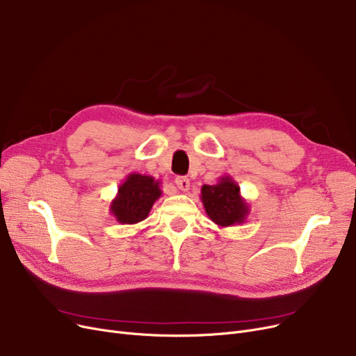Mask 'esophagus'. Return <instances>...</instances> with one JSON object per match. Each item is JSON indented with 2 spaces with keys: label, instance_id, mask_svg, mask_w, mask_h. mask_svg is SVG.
<instances>
[{
  "label": "esophagus",
  "instance_id": "obj_1",
  "mask_svg": "<svg viewBox=\"0 0 356 356\" xmlns=\"http://www.w3.org/2000/svg\"><path fill=\"white\" fill-rule=\"evenodd\" d=\"M175 183H176V186H177L180 191H183V192H188L189 188H191V180H189L188 177H184V176L176 177Z\"/></svg>",
  "mask_w": 356,
  "mask_h": 356
}]
</instances>
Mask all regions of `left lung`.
Masks as SVG:
<instances>
[{"label":"left lung","instance_id":"left-lung-1","mask_svg":"<svg viewBox=\"0 0 356 356\" xmlns=\"http://www.w3.org/2000/svg\"><path fill=\"white\" fill-rule=\"evenodd\" d=\"M200 200L209 218L218 227H233L245 222L250 207L240 193L238 183L231 176H222L218 183L204 184Z\"/></svg>","mask_w":356,"mask_h":356}]
</instances>
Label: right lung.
I'll return each instance as SVG.
<instances>
[{
    "instance_id": "1",
    "label": "right lung",
    "mask_w": 356,
    "mask_h": 356,
    "mask_svg": "<svg viewBox=\"0 0 356 356\" xmlns=\"http://www.w3.org/2000/svg\"><path fill=\"white\" fill-rule=\"evenodd\" d=\"M160 180L151 176L131 173L120 183L111 202V213L119 224L134 225L144 221L154 202L163 195Z\"/></svg>"
}]
</instances>
